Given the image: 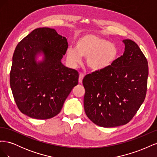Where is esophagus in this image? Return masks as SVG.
Here are the masks:
<instances>
[{"instance_id": "1", "label": "esophagus", "mask_w": 157, "mask_h": 157, "mask_svg": "<svg viewBox=\"0 0 157 157\" xmlns=\"http://www.w3.org/2000/svg\"><path fill=\"white\" fill-rule=\"evenodd\" d=\"M84 75L82 73H80L79 75V78H78V82L79 83H82V80L84 78Z\"/></svg>"}]
</instances>
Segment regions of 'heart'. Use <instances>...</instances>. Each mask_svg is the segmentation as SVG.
I'll list each match as a JSON object with an SVG mask.
<instances>
[{
  "label": "heart",
  "instance_id": "1",
  "mask_svg": "<svg viewBox=\"0 0 157 157\" xmlns=\"http://www.w3.org/2000/svg\"><path fill=\"white\" fill-rule=\"evenodd\" d=\"M69 63L76 67L82 58H86V63L93 71H100L109 68L118 57L117 46L104 38L94 34H85L80 36L75 47L69 46L66 51Z\"/></svg>",
  "mask_w": 157,
  "mask_h": 157
}]
</instances>
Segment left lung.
I'll return each mask as SVG.
<instances>
[{
    "instance_id": "1",
    "label": "left lung",
    "mask_w": 157,
    "mask_h": 157,
    "mask_svg": "<svg viewBox=\"0 0 157 157\" xmlns=\"http://www.w3.org/2000/svg\"><path fill=\"white\" fill-rule=\"evenodd\" d=\"M124 52L111 67L84 77V107L94 124L104 128L129 122L144 101L149 68L135 42L122 41Z\"/></svg>"
}]
</instances>
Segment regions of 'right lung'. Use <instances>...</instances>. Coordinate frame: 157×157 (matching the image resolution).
Here are the masks:
<instances>
[{"label": "right lung", "mask_w": 157, "mask_h": 157, "mask_svg": "<svg viewBox=\"0 0 157 157\" xmlns=\"http://www.w3.org/2000/svg\"><path fill=\"white\" fill-rule=\"evenodd\" d=\"M67 48V39L48 27L33 30L17 45L10 83L14 100L24 115L43 120L61 111L79 77L77 71L61 62ZM40 55L43 59L38 61Z\"/></svg>", "instance_id": "1"}]
</instances>
